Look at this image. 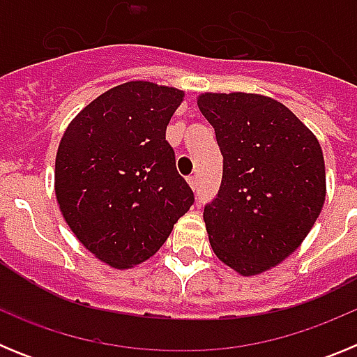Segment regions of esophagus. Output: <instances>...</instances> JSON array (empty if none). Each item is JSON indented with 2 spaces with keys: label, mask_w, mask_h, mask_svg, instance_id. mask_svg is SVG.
<instances>
[{
  "label": "esophagus",
  "mask_w": 357,
  "mask_h": 357,
  "mask_svg": "<svg viewBox=\"0 0 357 357\" xmlns=\"http://www.w3.org/2000/svg\"><path fill=\"white\" fill-rule=\"evenodd\" d=\"M188 184H189V188H191V189H193V191H195V189H197V185H198L197 176H189V178H188Z\"/></svg>",
  "instance_id": "obj_1"
}]
</instances>
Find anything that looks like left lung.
<instances>
[{
	"label": "left lung",
	"instance_id": "1",
	"mask_svg": "<svg viewBox=\"0 0 357 357\" xmlns=\"http://www.w3.org/2000/svg\"><path fill=\"white\" fill-rule=\"evenodd\" d=\"M197 103L223 155L222 185L204 209L211 247L239 275H259L301 247L320 216L321 146L270 96L202 93Z\"/></svg>",
	"mask_w": 357,
	"mask_h": 357
}]
</instances>
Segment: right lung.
<instances>
[{
  "instance_id": "add662e5",
  "label": "right lung",
  "mask_w": 357,
  "mask_h": 357,
  "mask_svg": "<svg viewBox=\"0 0 357 357\" xmlns=\"http://www.w3.org/2000/svg\"><path fill=\"white\" fill-rule=\"evenodd\" d=\"M184 91L134 80L78 112L55 159V197L78 241L100 261L128 270L150 259L193 206L175 168L166 127Z\"/></svg>"
}]
</instances>
